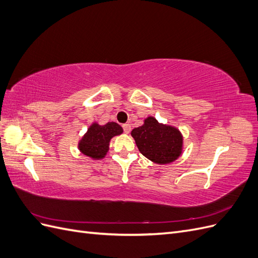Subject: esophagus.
I'll list each match as a JSON object with an SVG mask.
<instances>
[{
  "instance_id": "34e87169",
  "label": "esophagus",
  "mask_w": 258,
  "mask_h": 258,
  "mask_svg": "<svg viewBox=\"0 0 258 258\" xmlns=\"http://www.w3.org/2000/svg\"><path fill=\"white\" fill-rule=\"evenodd\" d=\"M122 128H123V132H124V134H129V132L131 131V126H130L129 123L122 124Z\"/></svg>"
}]
</instances>
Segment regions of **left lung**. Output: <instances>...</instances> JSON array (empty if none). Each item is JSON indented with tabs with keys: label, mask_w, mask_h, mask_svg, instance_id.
Here are the masks:
<instances>
[{
	"label": "left lung",
	"mask_w": 258,
	"mask_h": 258,
	"mask_svg": "<svg viewBox=\"0 0 258 258\" xmlns=\"http://www.w3.org/2000/svg\"><path fill=\"white\" fill-rule=\"evenodd\" d=\"M131 136L141 154L155 163L166 165L182 154L183 137L179 130L158 122L153 116L145 118L142 126L132 130Z\"/></svg>",
	"instance_id": "1"
}]
</instances>
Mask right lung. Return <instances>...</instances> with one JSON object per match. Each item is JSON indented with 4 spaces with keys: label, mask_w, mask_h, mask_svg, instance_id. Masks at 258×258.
Returning <instances> with one entry per match:
<instances>
[{
    "label": "right lung",
    "mask_w": 258,
    "mask_h": 258,
    "mask_svg": "<svg viewBox=\"0 0 258 258\" xmlns=\"http://www.w3.org/2000/svg\"><path fill=\"white\" fill-rule=\"evenodd\" d=\"M118 123L110 121L103 126L93 122L79 143L80 151L92 159H102L108 152L111 139L122 134Z\"/></svg>",
    "instance_id": "right-lung-1"
}]
</instances>
